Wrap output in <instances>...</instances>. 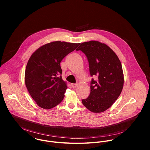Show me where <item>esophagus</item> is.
Wrapping results in <instances>:
<instances>
[{"label":"esophagus","instance_id":"obj_1","mask_svg":"<svg viewBox=\"0 0 150 150\" xmlns=\"http://www.w3.org/2000/svg\"><path fill=\"white\" fill-rule=\"evenodd\" d=\"M71 86H72L73 88H76L77 87V84H71Z\"/></svg>","mask_w":150,"mask_h":150}]
</instances>
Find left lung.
Returning <instances> with one entry per match:
<instances>
[{
  "mask_svg": "<svg viewBox=\"0 0 150 150\" xmlns=\"http://www.w3.org/2000/svg\"><path fill=\"white\" fill-rule=\"evenodd\" d=\"M87 58L92 79L89 96L82 100L93 112H101L111 107L120 95L124 86L121 63L115 53L104 43L90 41L81 43L76 50Z\"/></svg>",
  "mask_w": 150,
  "mask_h": 150,
  "instance_id": "left-lung-1",
  "label": "left lung"
}]
</instances>
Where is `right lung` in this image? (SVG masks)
Returning a JSON list of instances; mask_svg holds the SVG:
<instances>
[{
	"label": "right lung",
	"mask_w": 150,
	"mask_h": 150,
	"mask_svg": "<svg viewBox=\"0 0 150 150\" xmlns=\"http://www.w3.org/2000/svg\"><path fill=\"white\" fill-rule=\"evenodd\" d=\"M79 45L53 42L40 47L30 57L25 69V82L39 107L52 108L64 99L67 86L62 79L60 63Z\"/></svg>",
	"instance_id": "obj_1"
}]
</instances>
